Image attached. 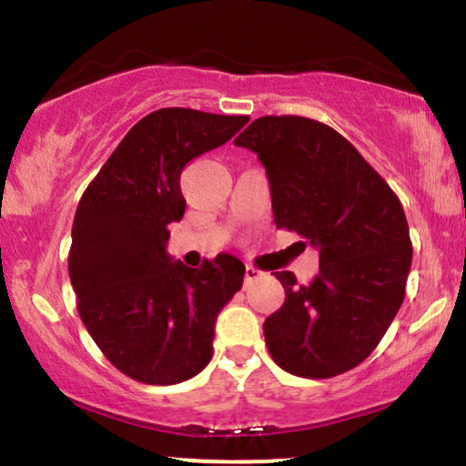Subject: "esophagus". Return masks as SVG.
<instances>
[{
  "instance_id": "obj_1",
  "label": "esophagus",
  "mask_w": 466,
  "mask_h": 466,
  "mask_svg": "<svg viewBox=\"0 0 466 466\" xmlns=\"http://www.w3.org/2000/svg\"><path fill=\"white\" fill-rule=\"evenodd\" d=\"M260 276H263V274H260V269H256L254 265H245V285H249V282H256Z\"/></svg>"
}]
</instances>
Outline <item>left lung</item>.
I'll return each instance as SVG.
<instances>
[{"label": "left lung", "instance_id": "left-lung-1", "mask_svg": "<svg viewBox=\"0 0 466 466\" xmlns=\"http://www.w3.org/2000/svg\"><path fill=\"white\" fill-rule=\"evenodd\" d=\"M234 144L265 166L276 226L319 249L309 285L276 274L285 304L263 324L269 355L307 379L360 366L405 298L411 240L399 197L344 136L311 117L263 116Z\"/></svg>", "mask_w": 466, "mask_h": 466}]
</instances>
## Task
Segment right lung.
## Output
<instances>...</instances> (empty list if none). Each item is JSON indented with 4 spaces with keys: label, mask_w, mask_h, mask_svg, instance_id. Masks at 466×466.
<instances>
[{
    "label": "right lung",
    "mask_w": 466,
    "mask_h": 466,
    "mask_svg": "<svg viewBox=\"0 0 466 466\" xmlns=\"http://www.w3.org/2000/svg\"><path fill=\"white\" fill-rule=\"evenodd\" d=\"M248 120L184 106L153 111L80 197L67 258L78 315L106 360L136 381L173 386L212 360L217 315L243 287L245 265L218 254L190 269L166 243L186 210L181 170Z\"/></svg>",
    "instance_id": "obj_1"
}]
</instances>
